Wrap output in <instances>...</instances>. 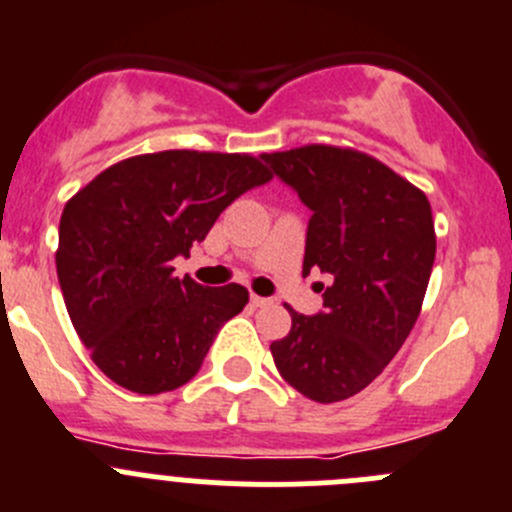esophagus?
<instances>
[{
    "label": "esophagus",
    "instance_id": "1",
    "mask_svg": "<svg viewBox=\"0 0 512 512\" xmlns=\"http://www.w3.org/2000/svg\"><path fill=\"white\" fill-rule=\"evenodd\" d=\"M251 304L256 306V309H261V306H269V304H274V301H271V299H264V296L251 294Z\"/></svg>",
    "mask_w": 512,
    "mask_h": 512
}]
</instances>
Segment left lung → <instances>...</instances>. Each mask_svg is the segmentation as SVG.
<instances>
[{
	"label": "left lung",
	"instance_id": "left-lung-1",
	"mask_svg": "<svg viewBox=\"0 0 512 512\" xmlns=\"http://www.w3.org/2000/svg\"><path fill=\"white\" fill-rule=\"evenodd\" d=\"M311 208L304 271L332 274L324 311L289 306L291 329L271 344L281 377L329 405L362 392L410 337L435 264L425 193L372 155L339 145L266 153Z\"/></svg>",
	"mask_w": 512,
	"mask_h": 512
}]
</instances>
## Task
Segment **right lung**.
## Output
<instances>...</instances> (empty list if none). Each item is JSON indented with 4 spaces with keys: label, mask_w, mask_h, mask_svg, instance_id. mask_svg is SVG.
Listing matches in <instances>:
<instances>
[{
    "label": "right lung",
    "mask_w": 512,
    "mask_h": 512,
    "mask_svg": "<svg viewBox=\"0 0 512 512\" xmlns=\"http://www.w3.org/2000/svg\"><path fill=\"white\" fill-rule=\"evenodd\" d=\"M266 180L248 153L160 150L110 165L65 203L57 279L77 337L115 384L160 394L196 377L248 291L178 279L173 259Z\"/></svg>",
    "instance_id": "obj_1"
}]
</instances>
